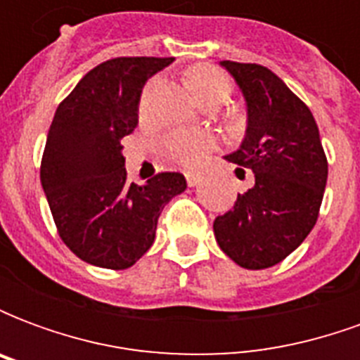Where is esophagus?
Listing matches in <instances>:
<instances>
[{
  "instance_id": "1",
  "label": "esophagus",
  "mask_w": 360,
  "mask_h": 360,
  "mask_svg": "<svg viewBox=\"0 0 360 360\" xmlns=\"http://www.w3.org/2000/svg\"><path fill=\"white\" fill-rule=\"evenodd\" d=\"M185 179H187L188 187H195V185H198V183H200V175H198V173L187 172L185 173Z\"/></svg>"
}]
</instances>
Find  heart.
I'll use <instances>...</instances> for the list:
<instances>
[{"mask_svg": "<svg viewBox=\"0 0 360 360\" xmlns=\"http://www.w3.org/2000/svg\"><path fill=\"white\" fill-rule=\"evenodd\" d=\"M158 79L150 82L141 100V113L148 111L150 98L156 89ZM187 86L196 96V100L202 105H219L224 103L233 92V79L214 65H195L188 69ZM216 148V136L202 131H185V129H173L165 133L160 142L158 150L160 154L181 167H196L202 162L208 152Z\"/></svg>", "mask_w": 360, "mask_h": 360, "instance_id": "b5f03b06", "label": "heart"}]
</instances>
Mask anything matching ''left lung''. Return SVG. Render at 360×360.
<instances>
[{
    "label": "left lung",
    "mask_w": 360,
    "mask_h": 360,
    "mask_svg": "<svg viewBox=\"0 0 360 360\" xmlns=\"http://www.w3.org/2000/svg\"><path fill=\"white\" fill-rule=\"evenodd\" d=\"M249 105L241 148L226 156L255 173V187L214 219L219 249L237 264H278L312 231L328 181V158L312 111L268 67L221 61Z\"/></svg>",
    "instance_id": "1"
}]
</instances>
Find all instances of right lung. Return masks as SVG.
Masks as SVG:
<instances>
[{
  "instance_id": "obj_1",
  "label": "right lung",
  "mask_w": 360,
  "mask_h": 360,
  "mask_svg": "<svg viewBox=\"0 0 360 360\" xmlns=\"http://www.w3.org/2000/svg\"><path fill=\"white\" fill-rule=\"evenodd\" d=\"M173 58H113L84 75L59 103L40 181L61 241L89 264L125 270L152 247L158 218L187 188L177 172L127 183L121 139L139 125L148 77Z\"/></svg>"
}]
</instances>
